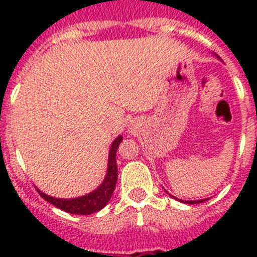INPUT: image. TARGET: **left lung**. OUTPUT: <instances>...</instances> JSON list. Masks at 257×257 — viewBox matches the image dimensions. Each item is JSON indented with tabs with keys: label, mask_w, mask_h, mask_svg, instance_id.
Instances as JSON below:
<instances>
[{
	"label": "left lung",
	"mask_w": 257,
	"mask_h": 257,
	"mask_svg": "<svg viewBox=\"0 0 257 257\" xmlns=\"http://www.w3.org/2000/svg\"><path fill=\"white\" fill-rule=\"evenodd\" d=\"M204 201H207V199L196 200V201H185V203H188V204H199V203H204Z\"/></svg>",
	"instance_id": "1"
}]
</instances>
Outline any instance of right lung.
Segmentation results:
<instances>
[{"instance_id":"1","label":"right lung","mask_w":257,"mask_h":257,"mask_svg":"<svg viewBox=\"0 0 257 257\" xmlns=\"http://www.w3.org/2000/svg\"><path fill=\"white\" fill-rule=\"evenodd\" d=\"M122 137L118 136L116 140L113 141L112 148L109 151V161H108V172L105 176L104 183L97 188L96 191L90 192L88 195L77 197V199H56L50 196L42 193L38 191L40 196L50 204H53L54 207L60 208L62 211L73 215H90L94 212L100 211L108 204L109 199L112 197L114 187L117 181V164H116V152L118 145H120Z\"/></svg>"}]
</instances>
